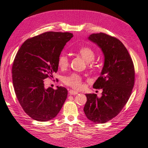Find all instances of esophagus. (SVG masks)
Returning a JSON list of instances; mask_svg holds the SVG:
<instances>
[{
    "instance_id": "esophagus-1",
    "label": "esophagus",
    "mask_w": 148,
    "mask_h": 148,
    "mask_svg": "<svg viewBox=\"0 0 148 148\" xmlns=\"http://www.w3.org/2000/svg\"><path fill=\"white\" fill-rule=\"evenodd\" d=\"M69 92L70 95H77V93H78V92L76 91H74V90H72V89L69 90Z\"/></svg>"
}]
</instances>
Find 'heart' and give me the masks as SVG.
I'll use <instances>...</instances> for the list:
<instances>
[{"label":"heart","instance_id":"obj_1","mask_svg":"<svg viewBox=\"0 0 148 148\" xmlns=\"http://www.w3.org/2000/svg\"><path fill=\"white\" fill-rule=\"evenodd\" d=\"M79 54L86 62L91 61L95 57V52L91 47L89 46H82L77 50ZM69 58L66 54L62 53L58 59V65L61 69L66 68L69 66ZM64 83L74 89H79L82 87V77L77 74H72L65 77L63 79Z\"/></svg>","mask_w":148,"mask_h":148}]
</instances>
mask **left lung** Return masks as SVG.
Listing matches in <instances>:
<instances>
[{"label":"left lung","mask_w":148,"mask_h":148,"mask_svg":"<svg viewBox=\"0 0 148 148\" xmlns=\"http://www.w3.org/2000/svg\"><path fill=\"white\" fill-rule=\"evenodd\" d=\"M88 39L102 49L104 63L93 84L95 89H102V96L86 94L84 111L90 121L104 123L117 116L129 99L134 84V64L127 48L117 38L100 32L91 34Z\"/></svg>","instance_id":"obj_1"}]
</instances>
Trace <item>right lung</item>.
<instances>
[{"label":"right lung","instance_id":"right-lung-1","mask_svg":"<svg viewBox=\"0 0 148 148\" xmlns=\"http://www.w3.org/2000/svg\"><path fill=\"white\" fill-rule=\"evenodd\" d=\"M70 32H46L27 39L22 44L12 66V81L17 99L32 119L47 121L54 118L66 101L68 91L44 87V79L58 70V59Z\"/></svg>","mask_w":148,"mask_h":148}]
</instances>
